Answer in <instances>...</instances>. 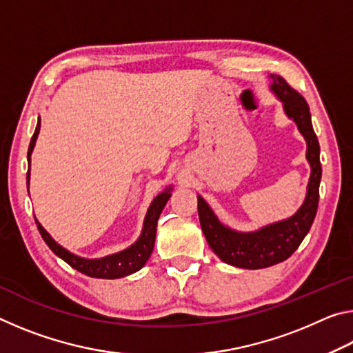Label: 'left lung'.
Masks as SVG:
<instances>
[{"label": "left lung", "instance_id": "obj_1", "mask_svg": "<svg viewBox=\"0 0 353 353\" xmlns=\"http://www.w3.org/2000/svg\"><path fill=\"white\" fill-rule=\"evenodd\" d=\"M270 90L283 104L285 115L296 123L307 143L310 179L302 205L292 216L263 225L252 232H240L223 224L205 199L198 194V213L208 246L227 265L243 270H261L283 261L294 254L312 227L319 202L322 176L319 141L312 124L307 101L291 88L283 77L270 74Z\"/></svg>", "mask_w": 353, "mask_h": 353}]
</instances>
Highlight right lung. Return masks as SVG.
Instances as JSON below:
<instances>
[{"label":"right lung","mask_w":353,"mask_h":353,"mask_svg":"<svg viewBox=\"0 0 353 353\" xmlns=\"http://www.w3.org/2000/svg\"><path fill=\"white\" fill-rule=\"evenodd\" d=\"M39 132H40V118L28 149V165H29L28 176H26L28 191H29V179H31V155L34 151L35 141H37ZM171 191H172V185H170V187L165 188L162 193L155 196L154 201L151 202V205H149L146 212L145 221H143V229L139 240H137L134 244H130L129 248L119 250L117 254L101 256V259H83V256L70 252L68 249L61 246L54 238L48 234V232L43 229V225L37 221V218H35V224H37L40 235L48 244V248H50L52 252L59 256V259H62L65 263H68L71 268H74L76 271H79L82 274H85V276L94 277V279H121V277L130 276V274H134L137 271H140L141 268L145 266V263L148 261L149 256H151L154 243H155V232H157V221H159L160 213L163 210V207L166 205V202H168V199L171 198Z\"/></svg>","instance_id":"add662e5"}]
</instances>
